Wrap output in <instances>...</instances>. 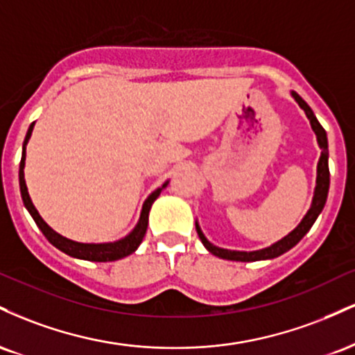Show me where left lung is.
I'll return each instance as SVG.
<instances>
[{
    "label": "left lung",
    "mask_w": 355,
    "mask_h": 355,
    "mask_svg": "<svg viewBox=\"0 0 355 355\" xmlns=\"http://www.w3.org/2000/svg\"><path fill=\"white\" fill-rule=\"evenodd\" d=\"M292 96H294L299 107L304 110L305 115H307L309 120H311L312 130L315 132L317 135V141H319L320 146V158H319V165H317V185H315V193H313V200H312V207L309 209L305 217L302 218V222L295 227L287 237H284L279 242H275L274 245L262 248V250H255V252H237V250H227V248H220L215 247L214 243H210L209 240L205 239V235L202 234L200 227L198 223L197 225V232L198 237H200L202 243L207 247V250L211 252L214 255L220 257V259H227V260H237V262H254V260H266V259H275V257L285 254L287 250H291L292 247L297 245V243L302 240V237L311 230V227L313 225L319 214L324 209L325 200H327V193H329V183H331V173H329V146H327V133L325 130L322 128V125L317 121L315 115L311 110L305 101L297 95L295 92H292Z\"/></svg>",
    "instance_id": "8db88e82"
}]
</instances>
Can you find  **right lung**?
<instances>
[{
    "instance_id": "obj_1",
    "label": "right lung",
    "mask_w": 355,
    "mask_h": 355,
    "mask_svg": "<svg viewBox=\"0 0 355 355\" xmlns=\"http://www.w3.org/2000/svg\"><path fill=\"white\" fill-rule=\"evenodd\" d=\"M35 121L30 125L28 128L26 137H24L23 141V153H21V162H19V190H21V198L24 207H26L28 211L31 214V217L36 222V225L40 227V230L43 232V235L50 240V243H53L56 248H60L61 252L64 254L76 257V259H83V260H92V262H113V260L123 259V257L133 254L137 250L138 245L141 243V240L145 237L146 227H148V211L152 209V203L157 200L158 195H160L162 189H165L166 183H164L162 189H157L146 198L144 207H141V214H140V220H138L137 227L126 235L125 239L116 240V242H110V243H80V242H73V240L63 237V235L56 234L51 227H48V223L40 217L38 210L35 209L33 202H31L30 193H28L26 189V182H24V158H26V144L30 140L31 132H33Z\"/></svg>"
}]
</instances>
